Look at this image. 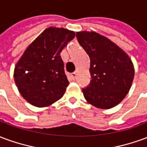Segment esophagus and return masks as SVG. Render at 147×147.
<instances>
[{"mask_svg": "<svg viewBox=\"0 0 147 147\" xmlns=\"http://www.w3.org/2000/svg\"><path fill=\"white\" fill-rule=\"evenodd\" d=\"M71 76H72L73 79H76V71H74V72H72V73H71Z\"/></svg>", "mask_w": 147, "mask_h": 147, "instance_id": "1", "label": "esophagus"}]
</instances>
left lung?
I'll return each mask as SVG.
<instances>
[{
  "instance_id": "8db88e82",
  "label": "left lung",
  "mask_w": 147,
  "mask_h": 147,
  "mask_svg": "<svg viewBox=\"0 0 147 147\" xmlns=\"http://www.w3.org/2000/svg\"><path fill=\"white\" fill-rule=\"evenodd\" d=\"M76 38L90 61L92 80L82 89L84 98L97 108H113L131 86L135 74L132 62L119 46L96 32H77Z\"/></svg>"
}]
</instances>
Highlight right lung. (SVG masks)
Here are the masks:
<instances>
[{"label":"right lung","instance_id":"1","mask_svg":"<svg viewBox=\"0 0 147 147\" xmlns=\"http://www.w3.org/2000/svg\"><path fill=\"white\" fill-rule=\"evenodd\" d=\"M74 38L73 31L49 27L34 40L18 61L15 82L31 105L45 107L63 97L69 82L61 53Z\"/></svg>","mask_w":147,"mask_h":147}]
</instances>
